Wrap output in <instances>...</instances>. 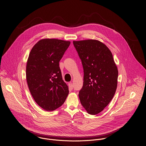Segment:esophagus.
I'll list each match as a JSON object with an SVG mask.
<instances>
[{
    "label": "esophagus",
    "instance_id": "esophagus-1",
    "mask_svg": "<svg viewBox=\"0 0 146 146\" xmlns=\"http://www.w3.org/2000/svg\"><path fill=\"white\" fill-rule=\"evenodd\" d=\"M68 86H69V89L70 90H72L73 89V84L72 83H68Z\"/></svg>",
    "mask_w": 146,
    "mask_h": 146
}]
</instances>
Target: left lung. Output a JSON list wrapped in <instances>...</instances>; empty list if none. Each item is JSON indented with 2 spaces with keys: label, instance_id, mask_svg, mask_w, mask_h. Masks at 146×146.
Wrapping results in <instances>:
<instances>
[{
  "label": "left lung",
  "instance_id": "obj_1",
  "mask_svg": "<svg viewBox=\"0 0 146 146\" xmlns=\"http://www.w3.org/2000/svg\"><path fill=\"white\" fill-rule=\"evenodd\" d=\"M84 69L80 102L89 114L104 110L113 98L117 86L118 70L108 48L93 39L73 41Z\"/></svg>",
  "mask_w": 146,
  "mask_h": 146
}]
</instances>
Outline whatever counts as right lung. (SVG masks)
<instances>
[{"label": "right lung", "mask_w": 146, "mask_h": 146, "mask_svg": "<svg viewBox=\"0 0 146 146\" xmlns=\"http://www.w3.org/2000/svg\"><path fill=\"white\" fill-rule=\"evenodd\" d=\"M70 42L43 39L30 52L26 69L27 83L34 101L45 111H54L61 106L68 94L59 62Z\"/></svg>", "instance_id": "1"}]
</instances>
